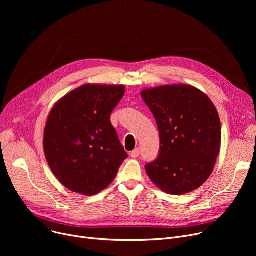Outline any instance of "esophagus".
Instances as JSON below:
<instances>
[{"instance_id": "esophagus-1", "label": "esophagus", "mask_w": 256, "mask_h": 256, "mask_svg": "<svg viewBox=\"0 0 256 256\" xmlns=\"http://www.w3.org/2000/svg\"><path fill=\"white\" fill-rule=\"evenodd\" d=\"M139 154H140V150H139V148H136L135 150H132V152H130V156H132V158H138V156H139Z\"/></svg>"}]
</instances>
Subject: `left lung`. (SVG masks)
Listing matches in <instances>:
<instances>
[{"mask_svg": "<svg viewBox=\"0 0 256 256\" xmlns=\"http://www.w3.org/2000/svg\"><path fill=\"white\" fill-rule=\"evenodd\" d=\"M141 96L156 121L160 154L145 166L165 193L182 195L202 186L212 172L221 145L216 106L206 93L186 84L144 89Z\"/></svg>", "mask_w": 256, "mask_h": 256, "instance_id": "1", "label": "left lung"}]
</instances>
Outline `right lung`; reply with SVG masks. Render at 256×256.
<instances>
[{
  "label": "right lung",
  "mask_w": 256,
  "mask_h": 256,
  "mask_svg": "<svg viewBox=\"0 0 256 256\" xmlns=\"http://www.w3.org/2000/svg\"><path fill=\"white\" fill-rule=\"evenodd\" d=\"M124 92V85L86 84L52 108L44 150L50 170L68 190L85 196L100 193L128 158L110 121Z\"/></svg>",
  "instance_id": "right-lung-1"
}]
</instances>
